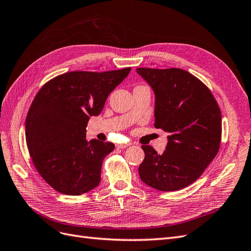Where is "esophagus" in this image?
Masks as SVG:
<instances>
[{"label": "esophagus", "instance_id": "obj_1", "mask_svg": "<svg viewBox=\"0 0 251 251\" xmlns=\"http://www.w3.org/2000/svg\"><path fill=\"white\" fill-rule=\"evenodd\" d=\"M128 146H130V143H118L116 147L118 149H125V148H127Z\"/></svg>", "mask_w": 251, "mask_h": 251}]
</instances>
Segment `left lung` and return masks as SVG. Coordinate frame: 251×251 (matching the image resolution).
<instances>
[{"label": "left lung", "mask_w": 251, "mask_h": 251, "mask_svg": "<svg viewBox=\"0 0 251 251\" xmlns=\"http://www.w3.org/2000/svg\"><path fill=\"white\" fill-rule=\"evenodd\" d=\"M155 94V127L168 136L163 154L142 146L140 179L158 191L173 192L192 184L218 154L222 117L209 89L185 70L137 68Z\"/></svg>", "instance_id": "1"}]
</instances>
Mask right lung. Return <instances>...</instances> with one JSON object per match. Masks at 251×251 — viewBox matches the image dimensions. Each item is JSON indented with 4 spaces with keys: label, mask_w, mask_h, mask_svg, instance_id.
<instances>
[{
    "label": "right lung",
    "mask_w": 251,
    "mask_h": 251,
    "mask_svg": "<svg viewBox=\"0 0 251 251\" xmlns=\"http://www.w3.org/2000/svg\"><path fill=\"white\" fill-rule=\"evenodd\" d=\"M130 71L68 72L36 94L25 124L27 147L37 172L60 194L79 196L100 184L103 159L115 146L87 141L86 127Z\"/></svg>",
    "instance_id": "add662e5"
}]
</instances>
